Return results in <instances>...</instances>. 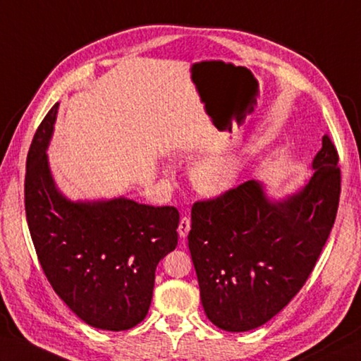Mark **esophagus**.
Instances as JSON below:
<instances>
[{
  "label": "esophagus",
  "mask_w": 361,
  "mask_h": 361,
  "mask_svg": "<svg viewBox=\"0 0 361 361\" xmlns=\"http://www.w3.org/2000/svg\"><path fill=\"white\" fill-rule=\"evenodd\" d=\"M189 230H190V217L189 216H183L181 221H180V225H178L180 236L181 238H186Z\"/></svg>",
  "instance_id": "1"
}]
</instances>
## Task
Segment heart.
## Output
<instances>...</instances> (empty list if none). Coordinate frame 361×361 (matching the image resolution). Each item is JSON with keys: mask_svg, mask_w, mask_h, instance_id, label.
Wrapping results in <instances>:
<instances>
[{"mask_svg": "<svg viewBox=\"0 0 361 361\" xmlns=\"http://www.w3.org/2000/svg\"><path fill=\"white\" fill-rule=\"evenodd\" d=\"M190 178L202 194L219 195L231 188L236 178V164L225 157L202 159L192 167Z\"/></svg>", "mask_w": 361, "mask_h": 361, "instance_id": "b5f03b06", "label": "heart"}]
</instances>
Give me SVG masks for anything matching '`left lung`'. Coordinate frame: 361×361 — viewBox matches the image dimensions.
<instances>
[{"instance_id": "1", "label": "left lung", "mask_w": 361, "mask_h": 361, "mask_svg": "<svg viewBox=\"0 0 361 361\" xmlns=\"http://www.w3.org/2000/svg\"><path fill=\"white\" fill-rule=\"evenodd\" d=\"M299 192L271 200L259 181L195 202L189 250L208 319L227 331L263 326L312 274L335 224L338 152L327 136Z\"/></svg>"}]
</instances>
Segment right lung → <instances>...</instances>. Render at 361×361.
<instances>
[{
  "mask_svg": "<svg viewBox=\"0 0 361 361\" xmlns=\"http://www.w3.org/2000/svg\"><path fill=\"white\" fill-rule=\"evenodd\" d=\"M58 108L42 120L26 159L25 209L35 253L54 293L80 319L128 330L148 313L157 266L178 244L180 213L123 197L66 199L47 157Z\"/></svg>",
  "mask_w": 361,
  "mask_h": 361,
  "instance_id": "right-lung-1",
  "label": "right lung"
}]
</instances>
